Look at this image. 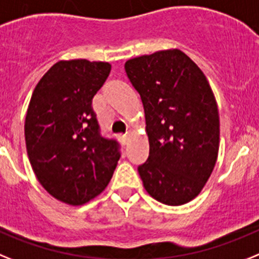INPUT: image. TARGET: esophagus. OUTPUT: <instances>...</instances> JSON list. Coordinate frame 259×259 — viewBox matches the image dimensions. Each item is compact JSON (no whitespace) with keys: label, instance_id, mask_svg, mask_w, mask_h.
<instances>
[{"label":"esophagus","instance_id":"34e87169","mask_svg":"<svg viewBox=\"0 0 259 259\" xmlns=\"http://www.w3.org/2000/svg\"><path fill=\"white\" fill-rule=\"evenodd\" d=\"M121 142H122V145H127V142H129V134H125V136L121 137Z\"/></svg>","mask_w":259,"mask_h":259}]
</instances>
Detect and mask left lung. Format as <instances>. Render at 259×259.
<instances>
[{
    "label": "left lung",
    "instance_id": "obj_1",
    "mask_svg": "<svg viewBox=\"0 0 259 259\" xmlns=\"http://www.w3.org/2000/svg\"><path fill=\"white\" fill-rule=\"evenodd\" d=\"M125 71L145 108L143 186L164 204L188 203L207 183L219 151V112L207 78L179 49L127 60Z\"/></svg>",
    "mask_w": 259,
    "mask_h": 259
}]
</instances>
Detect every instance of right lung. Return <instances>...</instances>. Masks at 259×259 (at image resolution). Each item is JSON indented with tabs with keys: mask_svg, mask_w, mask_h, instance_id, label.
<instances>
[{
	"mask_svg": "<svg viewBox=\"0 0 259 259\" xmlns=\"http://www.w3.org/2000/svg\"><path fill=\"white\" fill-rule=\"evenodd\" d=\"M111 65L60 61L42 75L24 122L28 159L47 192L71 206L87 203L107 188L120 159V145L100 134L92 98Z\"/></svg>",
	"mask_w": 259,
	"mask_h": 259,
	"instance_id": "add662e5",
	"label": "right lung"
}]
</instances>
